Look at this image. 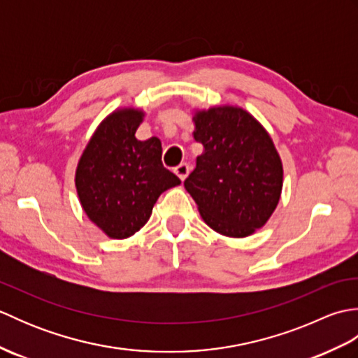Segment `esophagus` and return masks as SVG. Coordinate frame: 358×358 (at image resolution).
I'll return each instance as SVG.
<instances>
[{
  "instance_id": "34e87169",
  "label": "esophagus",
  "mask_w": 358,
  "mask_h": 358,
  "mask_svg": "<svg viewBox=\"0 0 358 358\" xmlns=\"http://www.w3.org/2000/svg\"><path fill=\"white\" fill-rule=\"evenodd\" d=\"M175 173H177V177L180 180H186V177L189 175V172H191V166H189L187 163H181L180 166L175 167Z\"/></svg>"
}]
</instances>
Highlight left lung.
Listing matches in <instances>:
<instances>
[{"label": "left lung", "instance_id": "8db88e82", "mask_svg": "<svg viewBox=\"0 0 358 358\" xmlns=\"http://www.w3.org/2000/svg\"><path fill=\"white\" fill-rule=\"evenodd\" d=\"M194 138L203 144L186 191L209 227L226 237L252 235L275 210L283 166L266 129L235 106L199 110Z\"/></svg>", "mask_w": 358, "mask_h": 358}]
</instances>
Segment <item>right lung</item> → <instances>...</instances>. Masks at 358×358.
Returning a JSON list of instances; mask_svg holds the SVG:
<instances>
[{"mask_svg":"<svg viewBox=\"0 0 358 358\" xmlns=\"http://www.w3.org/2000/svg\"><path fill=\"white\" fill-rule=\"evenodd\" d=\"M144 113L112 112L98 126L83 152L75 173L78 199L86 215L110 238L134 235L148 223L158 196L178 186L177 175L162 163V141L135 138Z\"/></svg>","mask_w":358,"mask_h":358,"instance_id":"1","label":"right lung"}]
</instances>
